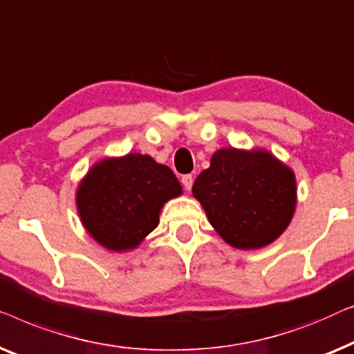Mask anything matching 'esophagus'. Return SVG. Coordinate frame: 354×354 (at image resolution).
Returning a JSON list of instances; mask_svg holds the SVG:
<instances>
[{
  "instance_id": "esophagus-1",
  "label": "esophagus",
  "mask_w": 354,
  "mask_h": 354,
  "mask_svg": "<svg viewBox=\"0 0 354 354\" xmlns=\"http://www.w3.org/2000/svg\"><path fill=\"white\" fill-rule=\"evenodd\" d=\"M181 183H183V186L187 189V191H191L192 183H194V178H192V175H184V176L181 178Z\"/></svg>"
}]
</instances>
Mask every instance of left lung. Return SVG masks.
Returning <instances> with one entry per match:
<instances>
[{"label":"left lung","instance_id":"8db88e82","mask_svg":"<svg viewBox=\"0 0 354 354\" xmlns=\"http://www.w3.org/2000/svg\"><path fill=\"white\" fill-rule=\"evenodd\" d=\"M192 194L216 232L242 250L274 242L297 205L295 175L266 151L220 149Z\"/></svg>","mask_w":354,"mask_h":354}]
</instances>
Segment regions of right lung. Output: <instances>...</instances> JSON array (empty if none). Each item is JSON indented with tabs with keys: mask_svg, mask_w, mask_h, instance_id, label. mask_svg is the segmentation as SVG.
Instances as JSON below:
<instances>
[{
	"mask_svg": "<svg viewBox=\"0 0 354 354\" xmlns=\"http://www.w3.org/2000/svg\"><path fill=\"white\" fill-rule=\"evenodd\" d=\"M181 194L170 168L128 153L94 165L80 183V218L94 241L113 252L138 247L158 225L163 203Z\"/></svg>",
	"mask_w": 354,
	"mask_h": 354,
	"instance_id": "add662e5",
	"label": "right lung"
}]
</instances>
